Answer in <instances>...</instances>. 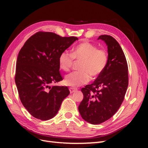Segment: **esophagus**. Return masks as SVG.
I'll return each instance as SVG.
<instances>
[{"label":"esophagus","instance_id":"esophagus-1","mask_svg":"<svg viewBox=\"0 0 148 148\" xmlns=\"http://www.w3.org/2000/svg\"><path fill=\"white\" fill-rule=\"evenodd\" d=\"M69 90H70V93H73V92H75L76 91H77V88H75L70 87V88H69Z\"/></svg>","mask_w":148,"mask_h":148}]
</instances>
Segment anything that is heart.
<instances>
[{
    "mask_svg": "<svg viewBox=\"0 0 148 148\" xmlns=\"http://www.w3.org/2000/svg\"><path fill=\"white\" fill-rule=\"evenodd\" d=\"M74 60L82 61L79 71L66 76L65 82L69 86L77 88L90 81L91 77L95 79L104 71L108 64V54L104 49L91 42L84 41L75 46L70 53L62 52L59 57L60 68L65 71L71 70Z\"/></svg>",
    "mask_w": 148,
    "mask_h": 148,
    "instance_id": "heart-1",
    "label": "heart"
}]
</instances>
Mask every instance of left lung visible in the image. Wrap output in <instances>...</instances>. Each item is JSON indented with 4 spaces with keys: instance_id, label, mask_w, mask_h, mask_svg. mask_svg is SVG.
I'll return each instance as SVG.
<instances>
[{
    "instance_id": "left-lung-1",
    "label": "left lung",
    "mask_w": 148,
    "mask_h": 148,
    "mask_svg": "<svg viewBox=\"0 0 148 148\" xmlns=\"http://www.w3.org/2000/svg\"><path fill=\"white\" fill-rule=\"evenodd\" d=\"M98 39L107 44L108 64L93 83L82 89L84 97L78 107L82 117L94 125L104 122L117 112L128 85V64L120 44L110 35H101Z\"/></svg>"
}]
</instances>
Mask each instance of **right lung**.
Wrapping results in <instances>:
<instances>
[{"instance_id":"1","label":"right lung","mask_w":148,"mask_h":148,"mask_svg":"<svg viewBox=\"0 0 148 148\" xmlns=\"http://www.w3.org/2000/svg\"><path fill=\"white\" fill-rule=\"evenodd\" d=\"M77 37H62L39 31L26 41L18 56L15 80L22 104L38 119L47 120L57 114L70 94L67 86H50L63 79L59 57Z\"/></svg>"}]
</instances>
